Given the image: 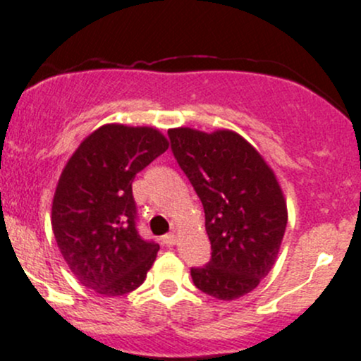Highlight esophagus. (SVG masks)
Segmentation results:
<instances>
[{
    "label": "esophagus",
    "instance_id": "esophagus-1",
    "mask_svg": "<svg viewBox=\"0 0 361 361\" xmlns=\"http://www.w3.org/2000/svg\"><path fill=\"white\" fill-rule=\"evenodd\" d=\"M163 243L166 244V246H173V244L176 243V235L173 234V233L166 234V235H164V238H163Z\"/></svg>",
    "mask_w": 361,
    "mask_h": 361
}]
</instances>
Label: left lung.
Returning <instances> with one entry per match:
<instances>
[{
    "label": "left lung",
    "instance_id": "8db88e82",
    "mask_svg": "<svg viewBox=\"0 0 361 361\" xmlns=\"http://www.w3.org/2000/svg\"><path fill=\"white\" fill-rule=\"evenodd\" d=\"M178 164L202 200L212 258L195 287L219 300L246 295L270 273L287 227V202L263 156L233 130H168Z\"/></svg>",
    "mask_w": 361,
    "mask_h": 361
}]
</instances>
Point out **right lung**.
<instances>
[{"label":"right lung","instance_id":"right-lung-1","mask_svg":"<svg viewBox=\"0 0 361 361\" xmlns=\"http://www.w3.org/2000/svg\"><path fill=\"white\" fill-rule=\"evenodd\" d=\"M168 146L157 128L106 123L69 157L54 193L52 231L85 287L118 297L146 280L159 244L137 233L132 181Z\"/></svg>","mask_w":361,"mask_h":361}]
</instances>
